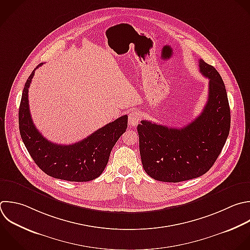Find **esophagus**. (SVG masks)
I'll list each match as a JSON object with an SVG mask.
<instances>
[{"mask_svg": "<svg viewBox=\"0 0 250 250\" xmlns=\"http://www.w3.org/2000/svg\"><path fill=\"white\" fill-rule=\"evenodd\" d=\"M128 120H129L130 126H132V127L136 126V125L141 121V114H140V112H138V111H133V112H131V113L129 114Z\"/></svg>", "mask_w": 250, "mask_h": 250, "instance_id": "1", "label": "esophagus"}]
</instances>
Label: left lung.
<instances>
[{"label":"left lung","mask_w":250,"mask_h":250,"mask_svg":"<svg viewBox=\"0 0 250 250\" xmlns=\"http://www.w3.org/2000/svg\"><path fill=\"white\" fill-rule=\"evenodd\" d=\"M200 73L209 79L207 103L191 123L169 128L143 120L138 125L143 167L152 179L178 183L205 174L227 141L230 112L225 84L219 72L198 61Z\"/></svg>","instance_id":"left-lung-1"}]
</instances>
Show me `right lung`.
<instances>
[{"mask_svg":"<svg viewBox=\"0 0 250 250\" xmlns=\"http://www.w3.org/2000/svg\"><path fill=\"white\" fill-rule=\"evenodd\" d=\"M35 69L25 83L19 111L20 132L29 154L37 166L53 178L69 182L98 178L108 162L112 147L126 131L128 116L117 118L76 144L63 146L48 141L35 127L29 110L28 89Z\"/></svg>","mask_w":250,"mask_h":250,"instance_id":"add662e5","label":"right lung"}]
</instances>
